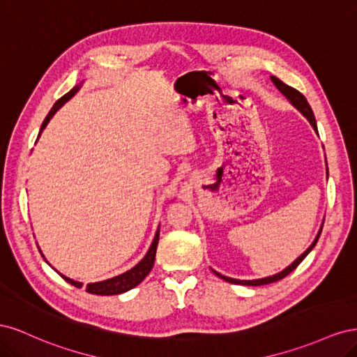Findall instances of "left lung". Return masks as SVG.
<instances>
[{
    "mask_svg": "<svg viewBox=\"0 0 357 357\" xmlns=\"http://www.w3.org/2000/svg\"><path fill=\"white\" fill-rule=\"evenodd\" d=\"M271 80L274 82V84L277 86L278 88V91L282 92L286 98L294 104L296 109L304 114L308 121H310V123H311V126L314 128V131L317 132V125H316V119H314V113H312V110H311V107H310V104H308V101H307V98L304 95H302L299 91H296L295 88H291V86H289V84H286V83H283L282 80L280 79H277V77H271ZM323 228V226H321ZM320 234H321V229L319 231V234H317V236H316V240L312 241V244L307 248V252H304L302 253L296 261L291 264V265H289L284 271H282V273H278V274H275V275H273V277H266V278H261V280H235V278H229V277H225V275H222V274H219V273H215L214 271V274L215 275H219L220 278H223L225 282H229V283H232V284H243V286H262V284H269V283H274V282H278V280H282V278H284L286 275H289L291 271H294V269H296V266L304 261L305 259V256L312 250V248H314V245L317 244V241H319V236H320Z\"/></svg>",
    "mask_w": 357,
    "mask_h": 357,
    "instance_id": "1",
    "label": "left lung"
}]
</instances>
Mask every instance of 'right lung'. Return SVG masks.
<instances>
[{"mask_svg":"<svg viewBox=\"0 0 357 357\" xmlns=\"http://www.w3.org/2000/svg\"><path fill=\"white\" fill-rule=\"evenodd\" d=\"M77 91H79V86H75V88H73L68 93L63 95L62 98H59L55 104H53L52 110L49 112V114H47L46 119H45V122H43V125H41V128H40V134H41L43 129L46 128V125H47L49 121H50V117L56 113V110L59 109V107H61L63 102H66V101H68V100L71 98V96H73L75 92H77ZM40 134H38V135H40ZM158 243H159V229L156 231L155 240H153L152 245H150L149 252H147V255L143 257L142 262H139L138 265H135L132 269H129V271L121 274V275L113 277V278H110V280H104V282L88 284V286H86V291H89V294H92V295H119V294H123V291L131 290V289H134L135 286H138V284L142 283L143 280L147 277V274H149L150 271H152L153 264H155V256H156ZM61 277H62L63 280H66V282H68L70 284H73V286H75V287H82V286H83L82 283L74 282V280H71V278H68V277H66V275L61 274Z\"/></svg>","mask_w":357,"mask_h":357,"instance_id":"1","label":"right lung"}]
</instances>
